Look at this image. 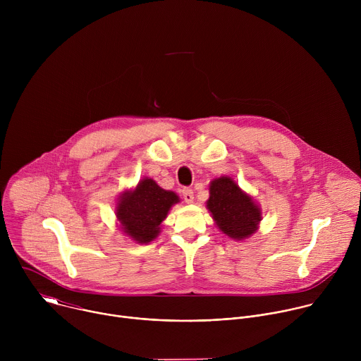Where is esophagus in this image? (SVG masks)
Listing matches in <instances>:
<instances>
[{"instance_id":"obj_1","label":"esophagus","mask_w":361,"mask_h":361,"mask_svg":"<svg viewBox=\"0 0 361 361\" xmlns=\"http://www.w3.org/2000/svg\"><path fill=\"white\" fill-rule=\"evenodd\" d=\"M183 198H184V201H185L187 204H191V202L194 201V192H192V190L184 188V190H183Z\"/></svg>"}]
</instances>
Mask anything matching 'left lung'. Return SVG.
Listing matches in <instances>:
<instances>
[{"label":"left lung","instance_id":"1","mask_svg":"<svg viewBox=\"0 0 361 361\" xmlns=\"http://www.w3.org/2000/svg\"><path fill=\"white\" fill-rule=\"evenodd\" d=\"M209 190L210 197L205 207L223 234L243 241L259 230L263 219L260 205L240 188L234 178L228 176L214 178Z\"/></svg>","mask_w":361,"mask_h":361}]
</instances>
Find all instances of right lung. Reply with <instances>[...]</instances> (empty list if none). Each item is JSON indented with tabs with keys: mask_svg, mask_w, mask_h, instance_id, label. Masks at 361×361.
Masks as SVG:
<instances>
[{
	"mask_svg": "<svg viewBox=\"0 0 361 361\" xmlns=\"http://www.w3.org/2000/svg\"><path fill=\"white\" fill-rule=\"evenodd\" d=\"M180 198L174 191L161 188L144 177L134 188L124 190L116 204L120 230L137 244H148L161 233L163 221Z\"/></svg>",
	"mask_w": 361,
	"mask_h": 361,
	"instance_id": "right-lung-1",
	"label": "right lung"
}]
</instances>
